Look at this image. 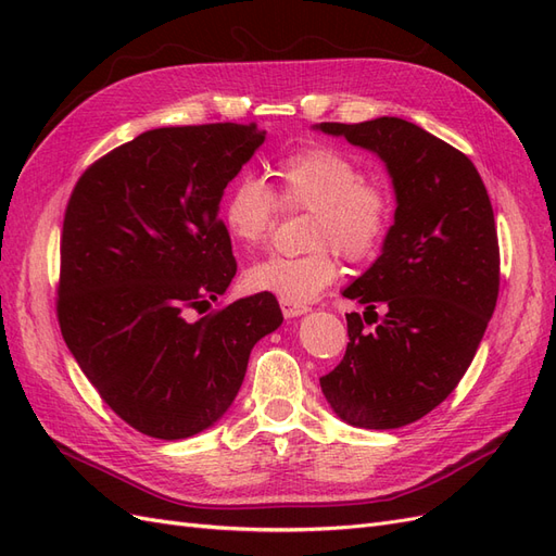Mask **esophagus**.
<instances>
[{
	"label": "esophagus",
	"mask_w": 556,
	"mask_h": 556,
	"mask_svg": "<svg viewBox=\"0 0 556 556\" xmlns=\"http://www.w3.org/2000/svg\"><path fill=\"white\" fill-rule=\"evenodd\" d=\"M280 311H282L285 317H299V315L308 313V306H304V304H290V301H280Z\"/></svg>",
	"instance_id": "34e87169"
}]
</instances>
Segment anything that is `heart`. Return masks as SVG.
Listing matches in <instances>:
<instances>
[{
  "label": "heart",
  "mask_w": 556,
  "mask_h": 556,
  "mask_svg": "<svg viewBox=\"0 0 556 556\" xmlns=\"http://www.w3.org/2000/svg\"><path fill=\"white\" fill-rule=\"evenodd\" d=\"M274 190L257 178H239L223 199V227L241 248L266 241L276 220V201L290 211H311L308 243L301 257L274 255L245 271V288L304 304L336 278L333 250L345 260L371 257L392 225V197L364 180L362 164L331 146H308L276 166Z\"/></svg>",
  "instance_id": "heart-1"
}]
</instances>
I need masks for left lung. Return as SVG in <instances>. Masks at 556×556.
<instances>
[{"label": "left lung", "mask_w": 556, "mask_h": 556, "mask_svg": "<svg viewBox=\"0 0 556 556\" xmlns=\"http://www.w3.org/2000/svg\"><path fill=\"white\" fill-rule=\"evenodd\" d=\"M315 129L378 155L396 197L380 257L343 290L366 306L364 317L345 315V357L319 387L352 427H406L459 384L496 308L498 239L490 194L464 153L401 117ZM371 321L377 329L364 330Z\"/></svg>", "instance_id": "obj_1"}]
</instances>
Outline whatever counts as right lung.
<instances>
[{
  "instance_id": "right-lung-1",
  "label": "right lung",
  "mask_w": 556,
  "mask_h": 556,
  "mask_svg": "<svg viewBox=\"0 0 556 556\" xmlns=\"http://www.w3.org/2000/svg\"><path fill=\"white\" fill-rule=\"evenodd\" d=\"M264 137L255 123L143 131L97 160L66 204L64 343L111 410L153 439L213 427L241 390L250 350L282 323L262 292L188 317L237 276L217 211Z\"/></svg>"
}]
</instances>
